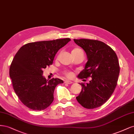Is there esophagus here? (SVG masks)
<instances>
[{
  "instance_id": "obj_1",
  "label": "esophagus",
  "mask_w": 134,
  "mask_h": 134,
  "mask_svg": "<svg viewBox=\"0 0 134 134\" xmlns=\"http://www.w3.org/2000/svg\"><path fill=\"white\" fill-rule=\"evenodd\" d=\"M65 83H66V84H72L73 83H72L71 81L66 80L65 81Z\"/></svg>"
}]
</instances>
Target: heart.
I'll use <instances>...</instances> for the list:
<instances>
[{
	"label": "heart",
	"instance_id": "b5f03b06",
	"mask_svg": "<svg viewBox=\"0 0 134 134\" xmlns=\"http://www.w3.org/2000/svg\"><path fill=\"white\" fill-rule=\"evenodd\" d=\"M80 51H82V50L80 49V48H74V49L72 50V54H76V53H77V52H78ZM63 74H64L65 76H66L67 78H72V77L73 76V75H74L73 72H72L71 71H69V70H64V71H63Z\"/></svg>",
	"mask_w": 134,
	"mask_h": 134
}]
</instances>
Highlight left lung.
<instances>
[{"label": "left lung", "instance_id": "1", "mask_svg": "<svg viewBox=\"0 0 134 134\" xmlns=\"http://www.w3.org/2000/svg\"><path fill=\"white\" fill-rule=\"evenodd\" d=\"M74 41L85 51L88 58L85 68L78 77L92 78L87 85L79 83L82 90L76 100L86 108L100 107L110 98L117 84L120 65L117 55L111 47L98 40L82 38Z\"/></svg>", "mask_w": 134, "mask_h": 134}]
</instances>
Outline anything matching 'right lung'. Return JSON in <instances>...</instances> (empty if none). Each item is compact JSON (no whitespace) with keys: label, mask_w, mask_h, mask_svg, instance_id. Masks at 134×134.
<instances>
[{"label":"right lung","mask_w":134,"mask_h":134,"mask_svg":"<svg viewBox=\"0 0 134 134\" xmlns=\"http://www.w3.org/2000/svg\"><path fill=\"white\" fill-rule=\"evenodd\" d=\"M69 38L28 43L22 46L12 60L9 75L19 100L32 110L41 111L54 100L55 87L63 80L42 76L43 69L53 63L57 52Z\"/></svg>","instance_id":"1"}]
</instances>
